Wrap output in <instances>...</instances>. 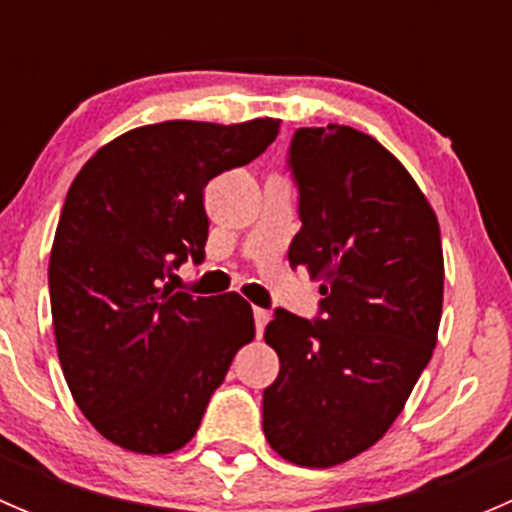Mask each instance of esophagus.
Wrapping results in <instances>:
<instances>
[{
	"mask_svg": "<svg viewBox=\"0 0 512 512\" xmlns=\"http://www.w3.org/2000/svg\"><path fill=\"white\" fill-rule=\"evenodd\" d=\"M255 329H257V334H260L262 337V332H265V327H267V322H270V312H267V309H260V307H255Z\"/></svg>",
	"mask_w": 512,
	"mask_h": 512,
	"instance_id": "esophagus-1",
	"label": "esophagus"
}]
</instances>
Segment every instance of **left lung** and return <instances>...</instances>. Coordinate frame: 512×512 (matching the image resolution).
<instances>
[{"mask_svg": "<svg viewBox=\"0 0 512 512\" xmlns=\"http://www.w3.org/2000/svg\"><path fill=\"white\" fill-rule=\"evenodd\" d=\"M302 230L289 265L322 280L314 322L277 309L265 342L280 374L262 396L270 446L332 468L391 428L436 347L441 230L401 160L349 126L299 128L289 146Z\"/></svg>", "mask_w": 512, "mask_h": 512, "instance_id": "8db88e82", "label": "left lung"}]
</instances>
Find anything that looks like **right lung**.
Instances as JSON below:
<instances>
[{
	"label": "right lung",
	"mask_w": 512,
	"mask_h": 512,
	"mask_svg": "<svg viewBox=\"0 0 512 512\" xmlns=\"http://www.w3.org/2000/svg\"><path fill=\"white\" fill-rule=\"evenodd\" d=\"M277 133V118L133 128L98 148L66 193L49 260L56 352L81 414L126 451L183 448L255 339L237 292L190 297L165 280L188 257L203 262L205 185Z\"/></svg>",
	"instance_id": "1"
}]
</instances>
